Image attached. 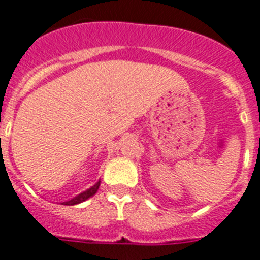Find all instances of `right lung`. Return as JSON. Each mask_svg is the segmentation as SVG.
I'll use <instances>...</instances> for the list:
<instances>
[{"instance_id": "obj_1", "label": "right lung", "mask_w": 260, "mask_h": 260, "mask_svg": "<svg viewBox=\"0 0 260 260\" xmlns=\"http://www.w3.org/2000/svg\"><path fill=\"white\" fill-rule=\"evenodd\" d=\"M99 185H101V181H98L96 184H94V185L91 186V188H88L87 190H84V192L79 193L78 196H75L74 199H71V200L68 201H64V203H61L63 205H76V204H80V203H83V201L88 200L90 197H92L95 194V193L98 192V189H99Z\"/></svg>"}]
</instances>
